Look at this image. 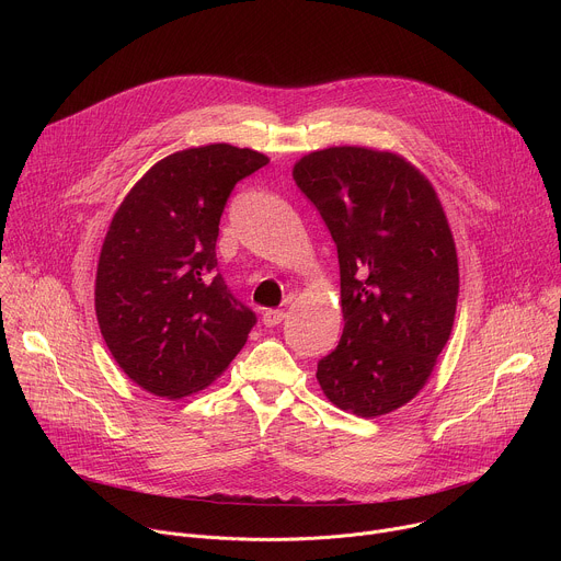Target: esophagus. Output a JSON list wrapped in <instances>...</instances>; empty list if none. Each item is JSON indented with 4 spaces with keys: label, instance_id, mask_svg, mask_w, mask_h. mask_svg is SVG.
<instances>
[{
    "label": "esophagus",
    "instance_id": "esophagus-1",
    "mask_svg": "<svg viewBox=\"0 0 561 561\" xmlns=\"http://www.w3.org/2000/svg\"><path fill=\"white\" fill-rule=\"evenodd\" d=\"M286 317V312L284 310H279V308H268V310H264V314H262V322H264V327H277V324H282V319Z\"/></svg>",
    "mask_w": 561,
    "mask_h": 561
}]
</instances>
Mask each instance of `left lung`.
<instances>
[{
	"instance_id": "8db88e82",
	"label": "left lung",
	"mask_w": 561,
	"mask_h": 561,
	"mask_svg": "<svg viewBox=\"0 0 561 561\" xmlns=\"http://www.w3.org/2000/svg\"><path fill=\"white\" fill-rule=\"evenodd\" d=\"M295 184L331 230L344 333L317 381L357 417L409 404L444 351L459 295L453 232L431 182L402 154L333 146L304 154Z\"/></svg>"
}]
</instances>
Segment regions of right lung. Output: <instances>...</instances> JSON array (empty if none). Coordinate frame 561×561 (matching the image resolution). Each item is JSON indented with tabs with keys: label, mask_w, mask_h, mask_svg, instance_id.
Masks as SVG:
<instances>
[{
	"label": "right lung",
	"mask_w": 561,
	"mask_h": 561,
	"mask_svg": "<svg viewBox=\"0 0 561 561\" xmlns=\"http://www.w3.org/2000/svg\"><path fill=\"white\" fill-rule=\"evenodd\" d=\"M268 157L230 144L178 150L130 188L108 226L95 277L102 337L144 390L180 399L242 351L255 312L217 273L224 206Z\"/></svg>",
	"instance_id": "obj_1"
}]
</instances>
